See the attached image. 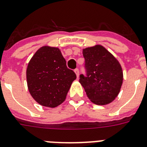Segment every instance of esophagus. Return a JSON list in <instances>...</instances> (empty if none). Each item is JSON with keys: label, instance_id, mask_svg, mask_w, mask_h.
<instances>
[{"label": "esophagus", "instance_id": "esophagus-1", "mask_svg": "<svg viewBox=\"0 0 147 147\" xmlns=\"http://www.w3.org/2000/svg\"><path fill=\"white\" fill-rule=\"evenodd\" d=\"M74 72H75V74H76L77 78L79 77V76H80V71H79V69H78V68H76V69L74 70Z\"/></svg>", "mask_w": 147, "mask_h": 147}]
</instances>
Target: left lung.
<instances>
[{
    "instance_id": "left-lung-1",
    "label": "left lung",
    "mask_w": 147,
    "mask_h": 147,
    "mask_svg": "<svg viewBox=\"0 0 147 147\" xmlns=\"http://www.w3.org/2000/svg\"><path fill=\"white\" fill-rule=\"evenodd\" d=\"M82 54L86 76L80 75V84L93 103L110 104L117 97L123 82L120 63L102 45L84 49Z\"/></svg>"
}]
</instances>
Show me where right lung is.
Instances as JSON below:
<instances>
[{"label":"right lung","instance_id":"obj_1","mask_svg":"<svg viewBox=\"0 0 147 147\" xmlns=\"http://www.w3.org/2000/svg\"><path fill=\"white\" fill-rule=\"evenodd\" d=\"M75 73L67 68L58 48L42 46L28 64L27 85L30 94L40 105L56 107L65 100Z\"/></svg>","mask_w":147,"mask_h":147}]
</instances>
